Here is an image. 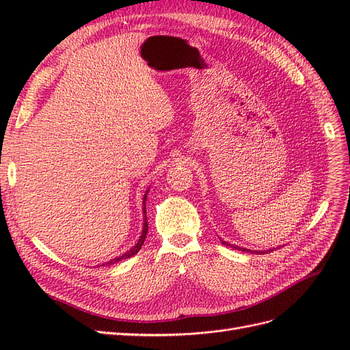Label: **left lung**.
I'll return each mask as SVG.
<instances>
[{
    "label": "left lung",
    "instance_id": "1",
    "mask_svg": "<svg viewBox=\"0 0 350 350\" xmlns=\"http://www.w3.org/2000/svg\"><path fill=\"white\" fill-rule=\"evenodd\" d=\"M225 243V245H228V247H232V248H235V250H241V251H247V252H257V251H251V250H247V248H241V247H237V245H230V243H228V242H225V241H221ZM271 251V250H270ZM266 251H262L261 254H264Z\"/></svg>",
    "mask_w": 350,
    "mask_h": 350
}]
</instances>
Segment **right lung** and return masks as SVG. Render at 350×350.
<instances>
[{
  "mask_svg": "<svg viewBox=\"0 0 350 350\" xmlns=\"http://www.w3.org/2000/svg\"><path fill=\"white\" fill-rule=\"evenodd\" d=\"M147 193H149V189H147L146 191V194H144V197H143V213H144V225H143V232H142V237H140V239H139V242L135 243V245L129 251V252H125V254H122L121 257H116V258H113V260H111V261H108L107 264L109 266V264H113V262H116V261H121V260H125V258H130V257H133V256H135L137 252H139L140 250H142V245L144 243V239H146V235H147V216H146V197H147ZM102 266H105V264H102Z\"/></svg>",
  "mask_w": 350,
  "mask_h": 350,
  "instance_id": "1",
  "label": "right lung"
}]
</instances>
